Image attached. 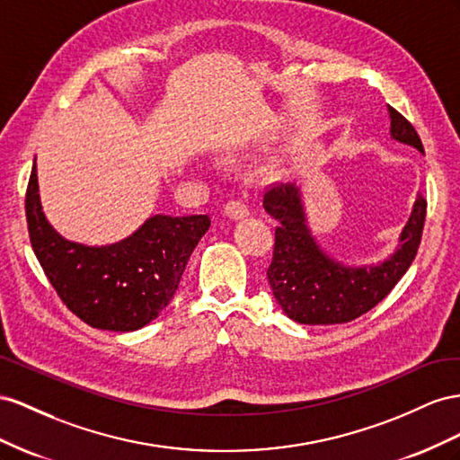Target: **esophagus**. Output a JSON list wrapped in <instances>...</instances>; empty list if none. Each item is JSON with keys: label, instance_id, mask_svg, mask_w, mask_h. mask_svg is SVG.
I'll return each mask as SVG.
<instances>
[{"label": "esophagus", "instance_id": "obj_1", "mask_svg": "<svg viewBox=\"0 0 460 460\" xmlns=\"http://www.w3.org/2000/svg\"><path fill=\"white\" fill-rule=\"evenodd\" d=\"M226 216L229 219H234V221L243 219V217L248 216V206L241 200H231V202L226 204Z\"/></svg>", "mask_w": 460, "mask_h": 460}]
</instances>
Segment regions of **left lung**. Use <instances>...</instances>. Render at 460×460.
Here are the masks:
<instances>
[{"label": "left lung", "mask_w": 460, "mask_h": 460, "mask_svg": "<svg viewBox=\"0 0 460 460\" xmlns=\"http://www.w3.org/2000/svg\"><path fill=\"white\" fill-rule=\"evenodd\" d=\"M387 111L391 138L424 154L414 127L391 106ZM264 208L278 219L273 260L268 268L270 287L287 316L305 325L352 322L382 303L411 268L426 219V200L418 194L389 258L377 264L345 266L327 254L312 234L296 182L271 187L264 194Z\"/></svg>", "instance_id": "obj_1"}]
</instances>
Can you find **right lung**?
Returning a JSON list of instances; mask_svg holds the SVG:
<instances>
[{
  "label": "right lung",
  "instance_id": "add662e5",
  "mask_svg": "<svg viewBox=\"0 0 460 460\" xmlns=\"http://www.w3.org/2000/svg\"><path fill=\"white\" fill-rule=\"evenodd\" d=\"M24 208L34 254L59 298L84 323L106 332H135L160 316L209 227L208 216L155 214L111 244L67 241L42 212L36 160Z\"/></svg>",
  "mask_w": 460,
  "mask_h": 460
}]
</instances>
